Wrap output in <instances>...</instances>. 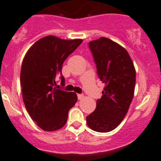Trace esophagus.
<instances>
[{"mask_svg":"<svg viewBox=\"0 0 161 161\" xmlns=\"http://www.w3.org/2000/svg\"><path fill=\"white\" fill-rule=\"evenodd\" d=\"M77 97L78 100H82L84 98V95L83 94H77Z\"/></svg>","mask_w":161,"mask_h":161,"instance_id":"34e87169","label":"esophagus"}]
</instances>
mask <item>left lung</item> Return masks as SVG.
Returning a JSON list of instances; mask_svg holds the SVG:
<instances>
[{
    "instance_id": "left-lung-1",
    "label": "left lung",
    "mask_w": 161,
    "mask_h": 161,
    "mask_svg": "<svg viewBox=\"0 0 161 161\" xmlns=\"http://www.w3.org/2000/svg\"><path fill=\"white\" fill-rule=\"evenodd\" d=\"M88 47L105 87L86 122L93 131L108 132L116 129L128 113L135 89V68L127 50L112 40L101 37L90 41Z\"/></svg>"
}]
</instances>
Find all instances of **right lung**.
Returning a JSON list of instances; mask_svg holds the SVG:
<instances>
[{
	"mask_svg": "<svg viewBox=\"0 0 161 161\" xmlns=\"http://www.w3.org/2000/svg\"><path fill=\"white\" fill-rule=\"evenodd\" d=\"M82 40L41 38L25 56L20 70L23 101L32 120L45 131H56L66 124L71 108L77 101L75 92L57 88L56 80L64 84L63 63Z\"/></svg>",
	"mask_w": 161,
	"mask_h": 161,
	"instance_id": "right-lung-1",
	"label": "right lung"
}]
</instances>
